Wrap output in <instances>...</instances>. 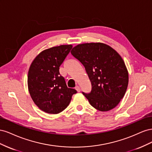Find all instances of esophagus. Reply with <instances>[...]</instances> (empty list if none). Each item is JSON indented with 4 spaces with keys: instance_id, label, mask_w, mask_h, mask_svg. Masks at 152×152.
<instances>
[{
    "instance_id": "34e87169",
    "label": "esophagus",
    "mask_w": 152,
    "mask_h": 152,
    "mask_svg": "<svg viewBox=\"0 0 152 152\" xmlns=\"http://www.w3.org/2000/svg\"><path fill=\"white\" fill-rule=\"evenodd\" d=\"M75 89H76V91L78 92V93H79V92H80V88L79 86H77L75 87Z\"/></svg>"
}]
</instances>
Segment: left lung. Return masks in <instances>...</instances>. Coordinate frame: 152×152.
<instances>
[{"mask_svg":"<svg viewBox=\"0 0 152 152\" xmlns=\"http://www.w3.org/2000/svg\"><path fill=\"white\" fill-rule=\"evenodd\" d=\"M71 54L85 67L91 81L89 93L82 92L92 107L102 112L114 108L126 92L129 75L119 54L103 43L76 45Z\"/></svg>","mask_w":152,"mask_h":152,"instance_id":"1","label":"left lung"}]
</instances>
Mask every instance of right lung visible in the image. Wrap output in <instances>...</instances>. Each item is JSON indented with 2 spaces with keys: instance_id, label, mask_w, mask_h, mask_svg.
I'll use <instances>...</instances> for the list:
<instances>
[{
  "instance_id": "obj_1",
  "label": "right lung",
  "mask_w": 152,
  "mask_h": 152,
  "mask_svg": "<svg viewBox=\"0 0 152 152\" xmlns=\"http://www.w3.org/2000/svg\"><path fill=\"white\" fill-rule=\"evenodd\" d=\"M72 48L61 45L45 49L31 63L28 74V87L35 104L43 112L50 114L61 112L70 104L74 89L68 88L59 66Z\"/></svg>"
}]
</instances>
